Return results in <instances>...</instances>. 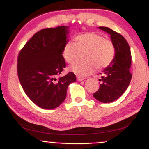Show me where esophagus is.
Returning a JSON list of instances; mask_svg holds the SVG:
<instances>
[{
    "label": "esophagus",
    "instance_id": "obj_1",
    "mask_svg": "<svg viewBox=\"0 0 149 149\" xmlns=\"http://www.w3.org/2000/svg\"><path fill=\"white\" fill-rule=\"evenodd\" d=\"M77 80L78 81H83L84 79H83V78H81V77H78L77 78Z\"/></svg>",
    "mask_w": 149,
    "mask_h": 149
}]
</instances>
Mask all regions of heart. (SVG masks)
Masks as SVG:
<instances>
[{
    "label": "heart",
    "instance_id": "heart-1",
    "mask_svg": "<svg viewBox=\"0 0 149 149\" xmlns=\"http://www.w3.org/2000/svg\"><path fill=\"white\" fill-rule=\"evenodd\" d=\"M84 52L83 61L78 62L71 67L72 72L78 77H84L98 70L108 67L114 61L116 48L113 41L95 33H86L75 36L72 42L66 43L62 54L69 64L76 61L79 53Z\"/></svg>",
    "mask_w": 149,
    "mask_h": 149
}]
</instances>
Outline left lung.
<instances>
[{
	"label": "left lung",
	"instance_id": "obj_1",
	"mask_svg": "<svg viewBox=\"0 0 149 149\" xmlns=\"http://www.w3.org/2000/svg\"><path fill=\"white\" fill-rule=\"evenodd\" d=\"M111 35V40L116 48V55L114 61L108 67L105 68L102 74V84L99 89L93 94L98 101L108 103L118 99L129 86L132 79L130 72L131 67V52L127 41L120 34L108 27L100 26Z\"/></svg>",
	"mask_w": 149,
	"mask_h": 149
}]
</instances>
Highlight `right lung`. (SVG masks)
Wrapping results in <instances>:
<instances>
[{
  "instance_id": "right-lung-1",
  "label": "right lung",
  "mask_w": 149,
  "mask_h": 149,
  "mask_svg": "<svg viewBox=\"0 0 149 149\" xmlns=\"http://www.w3.org/2000/svg\"><path fill=\"white\" fill-rule=\"evenodd\" d=\"M68 27L47 28L32 36L19 52L17 74L28 97L40 108L58 107L67 97V87L76 81L74 73L60 77L66 67L62 54Z\"/></svg>"
}]
</instances>
